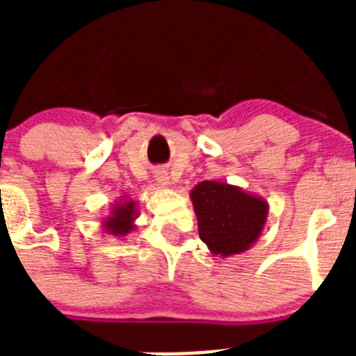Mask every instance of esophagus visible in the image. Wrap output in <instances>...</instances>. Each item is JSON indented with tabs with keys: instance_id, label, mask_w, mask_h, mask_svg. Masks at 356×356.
<instances>
[{
	"instance_id": "1",
	"label": "esophagus",
	"mask_w": 356,
	"mask_h": 356,
	"mask_svg": "<svg viewBox=\"0 0 356 356\" xmlns=\"http://www.w3.org/2000/svg\"><path fill=\"white\" fill-rule=\"evenodd\" d=\"M155 180L160 187H169V175L168 171H163V169H159L155 172Z\"/></svg>"
}]
</instances>
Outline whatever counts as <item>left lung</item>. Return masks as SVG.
Masks as SVG:
<instances>
[{
    "label": "left lung",
    "instance_id": "1",
    "mask_svg": "<svg viewBox=\"0 0 356 356\" xmlns=\"http://www.w3.org/2000/svg\"><path fill=\"white\" fill-rule=\"evenodd\" d=\"M201 241L221 259L250 250L262 235L269 205L264 197L221 180H205L191 191Z\"/></svg>",
    "mask_w": 356,
    "mask_h": 356
}]
</instances>
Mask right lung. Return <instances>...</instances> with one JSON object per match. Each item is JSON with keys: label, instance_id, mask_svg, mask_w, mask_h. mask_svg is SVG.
<instances>
[{"label": "right lung", "instance_id": "add662e5", "mask_svg": "<svg viewBox=\"0 0 356 356\" xmlns=\"http://www.w3.org/2000/svg\"><path fill=\"white\" fill-rule=\"evenodd\" d=\"M139 217V205L137 201L130 200L128 196H121V200L115 201L114 207L110 209L108 216L102 219V228L106 234L114 237H127L130 232L135 229V219Z\"/></svg>", "mask_w": 356, "mask_h": 356}]
</instances>
